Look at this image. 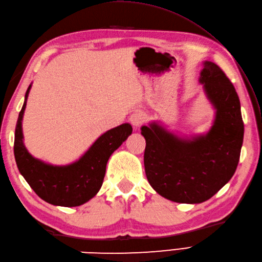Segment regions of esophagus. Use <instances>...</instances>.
<instances>
[{
    "label": "esophagus",
    "instance_id": "obj_1",
    "mask_svg": "<svg viewBox=\"0 0 262 262\" xmlns=\"http://www.w3.org/2000/svg\"><path fill=\"white\" fill-rule=\"evenodd\" d=\"M145 120H146V116L145 114L141 113V111H135V113H133L129 116V122L136 128L142 126L144 122H145Z\"/></svg>",
    "mask_w": 262,
    "mask_h": 262
}]
</instances>
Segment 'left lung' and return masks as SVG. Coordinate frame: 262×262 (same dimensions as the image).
<instances>
[{"label":"left lung","instance_id":"1","mask_svg":"<svg viewBox=\"0 0 262 262\" xmlns=\"http://www.w3.org/2000/svg\"><path fill=\"white\" fill-rule=\"evenodd\" d=\"M203 66L199 83L216 110L210 129L180 137L155 121L141 128L149 185L176 203L208 200L231 180L240 160L244 134L240 99L220 66L208 60Z\"/></svg>","mask_w":262,"mask_h":262}]
</instances>
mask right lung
I'll list each match as a JSON object with an SVG mask.
<instances>
[{
    "mask_svg": "<svg viewBox=\"0 0 262 262\" xmlns=\"http://www.w3.org/2000/svg\"><path fill=\"white\" fill-rule=\"evenodd\" d=\"M30 89L31 84L26 92L14 134V158L20 173L32 190L49 204L63 207L85 204L100 190L110 155L127 140L133 128L126 122L105 132L73 163H46L33 158L24 144L22 119Z\"/></svg>",
    "mask_w": 262,
    "mask_h": 262,
    "instance_id": "right-lung-1",
    "label": "right lung"
}]
</instances>
